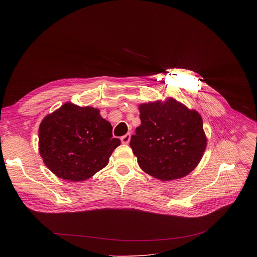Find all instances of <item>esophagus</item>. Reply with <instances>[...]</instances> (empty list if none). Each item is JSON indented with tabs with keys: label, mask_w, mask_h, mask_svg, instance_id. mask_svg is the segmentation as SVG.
I'll list each match as a JSON object with an SVG mask.
<instances>
[{
	"label": "esophagus",
	"mask_w": 257,
	"mask_h": 257,
	"mask_svg": "<svg viewBox=\"0 0 257 257\" xmlns=\"http://www.w3.org/2000/svg\"><path fill=\"white\" fill-rule=\"evenodd\" d=\"M130 138H131L130 133H127V134H125L124 136L121 137V141H122V143H124V144H128L129 141H130Z\"/></svg>",
	"instance_id": "esophagus-1"
}]
</instances>
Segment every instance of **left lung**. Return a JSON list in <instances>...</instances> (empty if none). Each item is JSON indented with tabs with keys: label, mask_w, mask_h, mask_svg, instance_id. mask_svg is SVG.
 <instances>
[{
	"label": "left lung",
	"mask_w": 257,
	"mask_h": 257,
	"mask_svg": "<svg viewBox=\"0 0 257 257\" xmlns=\"http://www.w3.org/2000/svg\"><path fill=\"white\" fill-rule=\"evenodd\" d=\"M139 112L141 124L130 140L139 167L162 181L193 171L206 148L200 115L172 97L142 103Z\"/></svg>",
	"instance_id": "obj_1"
}]
</instances>
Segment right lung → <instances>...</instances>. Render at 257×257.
I'll list each match as a JSON object with an SVG mask.
<instances>
[{
    "mask_svg": "<svg viewBox=\"0 0 257 257\" xmlns=\"http://www.w3.org/2000/svg\"><path fill=\"white\" fill-rule=\"evenodd\" d=\"M97 108L67 102L45 117L39 129L40 154L59 178L83 181L104 168L121 140Z\"/></svg>",
    "mask_w": 257,
    "mask_h": 257,
    "instance_id": "right-lung-1",
    "label": "right lung"
}]
</instances>
